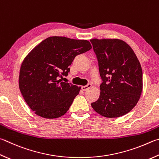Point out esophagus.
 Instances as JSON below:
<instances>
[{
	"instance_id": "1",
	"label": "esophagus",
	"mask_w": 159,
	"mask_h": 159,
	"mask_svg": "<svg viewBox=\"0 0 159 159\" xmlns=\"http://www.w3.org/2000/svg\"><path fill=\"white\" fill-rule=\"evenodd\" d=\"M91 87H92V84H91V83H88V84L87 85L82 86L81 89H82V90H83V91H86V90H88V89L89 88H90Z\"/></svg>"
}]
</instances>
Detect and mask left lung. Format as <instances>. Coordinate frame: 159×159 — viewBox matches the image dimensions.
Segmentation results:
<instances>
[{
	"label": "left lung",
	"mask_w": 159,
	"mask_h": 159,
	"mask_svg": "<svg viewBox=\"0 0 159 159\" xmlns=\"http://www.w3.org/2000/svg\"><path fill=\"white\" fill-rule=\"evenodd\" d=\"M99 63L100 96L91 106L103 117L114 118L134 108L143 90V71L131 47L118 39H92Z\"/></svg>",
	"instance_id": "left-lung-1"
}]
</instances>
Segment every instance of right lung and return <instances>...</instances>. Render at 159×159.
<instances>
[{
    "instance_id": "obj_1",
    "label": "right lung",
    "mask_w": 159,
    "mask_h": 159,
    "mask_svg": "<svg viewBox=\"0 0 159 159\" xmlns=\"http://www.w3.org/2000/svg\"><path fill=\"white\" fill-rule=\"evenodd\" d=\"M88 40L49 37L39 43L23 61L19 85L25 102L36 115L47 119L62 116L80 87L62 82L75 57L90 50Z\"/></svg>"
}]
</instances>
